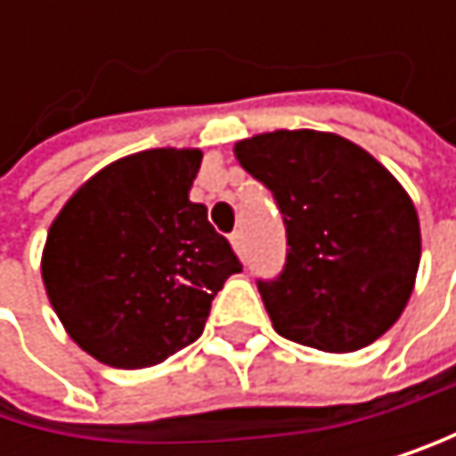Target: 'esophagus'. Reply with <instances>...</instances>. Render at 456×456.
<instances>
[{
  "label": "esophagus",
  "mask_w": 456,
  "mask_h": 456,
  "mask_svg": "<svg viewBox=\"0 0 456 456\" xmlns=\"http://www.w3.org/2000/svg\"><path fill=\"white\" fill-rule=\"evenodd\" d=\"M230 240H232V248L243 256V251H246V240H243V230H235L232 235H230Z\"/></svg>",
  "instance_id": "1"
}]
</instances>
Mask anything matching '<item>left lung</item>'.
<instances>
[{
  "label": "left lung",
  "instance_id": "left-lung-1",
  "mask_svg": "<svg viewBox=\"0 0 456 456\" xmlns=\"http://www.w3.org/2000/svg\"><path fill=\"white\" fill-rule=\"evenodd\" d=\"M240 167L281 213L287 259L256 279L276 334L325 353L372 345L413 292L419 216L391 172L320 131H273L235 144Z\"/></svg>",
  "mask_w": 456,
  "mask_h": 456
}]
</instances>
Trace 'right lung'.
Returning a JSON list of instances; mask_svg holds the SVG:
<instances>
[{"label":"right lung","mask_w":456,"mask_h":456,"mask_svg":"<svg viewBox=\"0 0 456 456\" xmlns=\"http://www.w3.org/2000/svg\"><path fill=\"white\" fill-rule=\"evenodd\" d=\"M200 150H144L86 180L51 224L43 284L70 339L142 370L197 342L216 292L243 265L188 200Z\"/></svg>","instance_id":"right-lung-1"}]
</instances>
